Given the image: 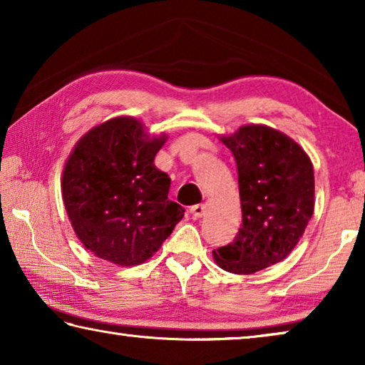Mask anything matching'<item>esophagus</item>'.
<instances>
[{"instance_id": "esophagus-1", "label": "esophagus", "mask_w": 365, "mask_h": 365, "mask_svg": "<svg viewBox=\"0 0 365 365\" xmlns=\"http://www.w3.org/2000/svg\"><path fill=\"white\" fill-rule=\"evenodd\" d=\"M190 212L193 215L195 219H200L202 215L206 214V206L205 205H196V206H191L190 207Z\"/></svg>"}]
</instances>
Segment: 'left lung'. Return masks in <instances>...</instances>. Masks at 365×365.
Masks as SVG:
<instances>
[{"label": "left lung", "instance_id": "8db88e82", "mask_svg": "<svg viewBox=\"0 0 365 365\" xmlns=\"http://www.w3.org/2000/svg\"><path fill=\"white\" fill-rule=\"evenodd\" d=\"M220 141L237 160L242 225L212 256L232 274H255L283 261L304 233L314 214L312 163L293 138L262 123H246Z\"/></svg>", "mask_w": 365, "mask_h": 365}]
</instances>
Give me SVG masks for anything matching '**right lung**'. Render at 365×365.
Here are the masks:
<instances>
[{"mask_svg":"<svg viewBox=\"0 0 365 365\" xmlns=\"http://www.w3.org/2000/svg\"><path fill=\"white\" fill-rule=\"evenodd\" d=\"M168 135H150L137 117L90 128L67 158L63 201L77 238L96 257L120 267L148 261L182 220L168 200L170 178L154 165Z\"/></svg>","mask_w":365,"mask_h":365,"instance_id":"add662e5","label":"right lung"}]
</instances>
